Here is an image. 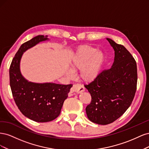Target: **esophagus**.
I'll list each match as a JSON object with an SVG mask.
<instances>
[{
  "label": "esophagus",
  "mask_w": 149,
  "mask_h": 149,
  "mask_svg": "<svg viewBox=\"0 0 149 149\" xmlns=\"http://www.w3.org/2000/svg\"><path fill=\"white\" fill-rule=\"evenodd\" d=\"M71 92H74L76 93H80L84 91V88L83 86L80 84H74L72 88L71 89Z\"/></svg>",
  "instance_id": "34e87169"
}]
</instances>
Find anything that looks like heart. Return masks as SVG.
<instances>
[{
	"mask_svg": "<svg viewBox=\"0 0 149 149\" xmlns=\"http://www.w3.org/2000/svg\"><path fill=\"white\" fill-rule=\"evenodd\" d=\"M87 45L79 46L71 58V65L74 70H81L80 76L86 82H91L100 74L104 61L101 52ZM68 77H73L74 72L72 69L66 71Z\"/></svg>",
	"mask_w": 149,
	"mask_h": 149,
	"instance_id": "obj_1",
	"label": "heart"
}]
</instances>
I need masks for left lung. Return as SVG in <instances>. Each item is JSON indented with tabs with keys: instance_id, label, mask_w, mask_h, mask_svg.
I'll list each match as a JSON object with an SVG mask.
<instances>
[{
	"instance_id": "8db88e82",
	"label": "left lung",
	"mask_w": 149,
	"mask_h": 149,
	"mask_svg": "<svg viewBox=\"0 0 149 149\" xmlns=\"http://www.w3.org/2000/svg\"><path fill=\"white\" fill-rule=\"evenodd\" d=\"M106 39L114 50L113 64L84 85L91 96V102L86 107L88 118L101 125L113 123L128 109L137 82V64L131 54L122 45Z\"/></svg>"
}]
</instances>
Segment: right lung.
Instances as JSON below:
<instances>
[{
	"label": "right lung",
	"mask_w": 149,
	"mask_h": 149,
	"mask_svg": "<svg viewBox=\"0 0 149 149\" xmlns=\"http://www.w3.org/2000/svg\"><path fill=\"white\" fill-rule=\"evenodd\" d=\"M47 40V36L38 35L22 44L13 57L9 69L10 86L15 104L25 117L38 123H47L58 117L73 86L71 84L29 82L22 75L20 62L24 52Z\"/></svg>",
	"instance_id": "right-lung-1"
}]
</instances>
